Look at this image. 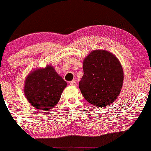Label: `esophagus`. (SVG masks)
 Masks as SVG:
<instances>
[{"instance_id": "34e87169", "label": "esophagus", "mask_w": 151, "mask_h": 151, "mask_svg": "<svg viewBox=\"0 0 151 151\" xmlns=\"http://www.w3.org/2000/svg\"><path fill=\"white\" fill-rule=\"evenodd\" d=\"M69 84H70V85H71V86H76V85H77V83H76V80H72L71 82H70Z\"/></svg>"}]
</instances>
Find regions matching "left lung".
Returning <instances> with one entry per match:
<instances>
[{
	"instance_id": "8db88e82",
	"label": "left lung",
	"mask_w": 151,
	"mask_h": 151,
	"mask_svg": "<svg viewBox=\"0 0 151 151\" xmlns=\"http://www.w3.org/2000/svg\"><path fill=\"white\" fill-rule=\"evenodd\" d=\"M84 75L79 88L86 101L96 107H106L116 101L123 83L119 59L105 50L91 51L83 60Z\"/></svg>"
}]
</instances>
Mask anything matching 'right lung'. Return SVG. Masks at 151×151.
<instances>
[{"label":"right lung","instance_id":"obj_1","mask_svg":"<svg viewBox=\"0 0 151 151\" xmlns=\"http://www.w3.org/2000/svg\"><path fill=\"white\" fill-rule=\"evenodd\" d=\"M66 85L50 64L30 72L25 78L23 92L30 105L38 110H50L58 104Z\"/></svg>","mask_w":151,"mask_h":151}]
</instances>
